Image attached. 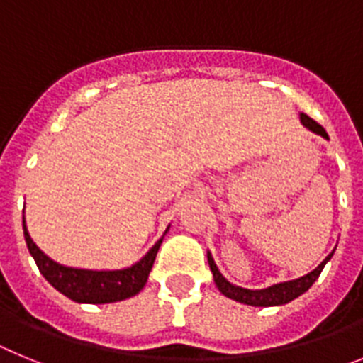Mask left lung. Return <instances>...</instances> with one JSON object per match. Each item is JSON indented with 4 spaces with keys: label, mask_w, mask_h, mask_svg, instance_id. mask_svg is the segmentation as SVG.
Listing matches in <instances>:
<instances>
[{
    "label": "left lung",
    "mask_w": 363,
    "mask_h": 363,
    "mask_svg": "<svg viewBox=\"0 0 363 363\" xmlns=\"http://www.w3.org/2000/svg\"><path fill=\"white\" fill-rule=\"evenodd\" d=\"M300 121L303 123V127H307L309 130H313L314 134H318V136L329 140L325 129H323L320 123H316L313 118H309L307 114H300ZM333 252L327 256L325 259H323L318 267L314 269V271H311L309 274H306V277L296 278V280H291V281H281V284L271 285V287H267V289H256V291L243 289V287L233 285L229 280H225V278H223V274L218 271V267H216V264H214V259H213V256H211V252H207V259H209V267H211V271H213L214 284L218 285V289H220L221 294H225L227 298L240 301V303H245V306L271 307V306H284V303H289L291 300H294V298H298L300 294L306 293L311 285L316 281V278L320 277L322 269L325 267L327 262L331 259Z\"/></svg>",
    "instance_id": "8db88e82"
}]
</instances>
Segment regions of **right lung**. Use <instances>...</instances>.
<instances>
[{"instance_id": "add662e5", "label": "right lung", "mask_w": 363, "mask_h": 363, "mask_svg": "<svg viewBox=\"0 0 363 363\" xmlns=\"http://www.w3.org/2000/svg\"><path fill=\"white\" fill-rule=\"evenodd\" d=\"M23 234L28 252L36 262L45 280L49 281L54 289L78 303H112V301L127 300L140 293L143 285L147 284L154 259H156L158 249L163 242L162 236L154 243L152 249L133 267L118 269V271H89V269L65 267V265L56 264L54 259H50L36 243L32 242L27 225H25V218Z\"/></svg>"}]
</instances>
